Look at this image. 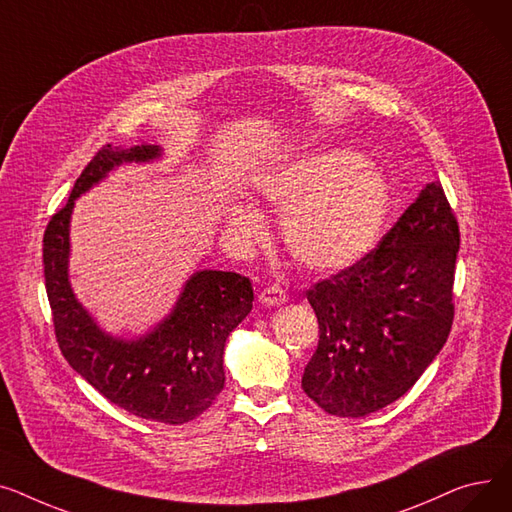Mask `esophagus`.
<instances>
[{
    "label": "esophagus",
    "instance_id": "34e87169",
    "mask_svg": "<svg viewBox=\"0 0 512 512\" xmlns=\"http://www.w3.org/2000/svg\"><path fill=\"white\" fill-rule=\"evenodd\" d=\"M258 302L266 308H275V306H283L287 302V295L279 285H270L260 291Z\"/></svg>",
    "mask_w": 512,
    "mask_h": 512
}]
</instances>
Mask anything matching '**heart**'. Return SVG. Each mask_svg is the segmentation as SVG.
<instances>
[{
    "label": "heart",
    "mask_w": 512,
    "mask_h": 512,
    "mask_svg": "<svg viewBox=\"0 0 512 512\" xmlns=\"http://www.w3.org/2000/svg\"><path fill=\"white\" fill-rule=\"evenodd\" d=\"M258 192L283 215L291 258L312 273H337L374 250L386 227L393 190L380 167L351 148H322L266 171ZM227 227L246 248L260 244L266 223L248 202L229 206Z\"/></svg>",
    "instance_id": "obj_1"
}]
</instances>
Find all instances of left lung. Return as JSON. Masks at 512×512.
<instances>
[{"mask_svg":"<svg viewBox=\"0 0 512 512\" xmlns=\"http://www.w3.org/2000/svg\"><path fill=\"white\" fill-rule=\"evenodd\" d=\"M457 254V219L428 184L376 250L306 293L320 339L304 393L337 417L401 399L448 339Z\"/></svg>","mask_w":512,"mask_h":512,"instance_id":"1","label":"left lung"}]
</instances>
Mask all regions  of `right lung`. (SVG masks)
Segmentation results:
<instances>
[{"instance_id":"add662e5","label":"right lung","mask_w":512,"mask_h":512,"mask_svg":"<svg viewBox=\"0 0 512 512\" xmlns=\"http://www.w3.org/2000/svg\"><path fill=\"white\" fill-rule=\"evenodd\" d=\"M161 157L159 144L103 146L76 179L68 204L49 221L43 266L55 337L68 364L113 405L150 422L177 426L206 411L225 386V343L252 310L250 279L225 270H196L169 314L136 337L107 333L70 283L76 200L115 169Z\"/></svg>"}]
</instances>
